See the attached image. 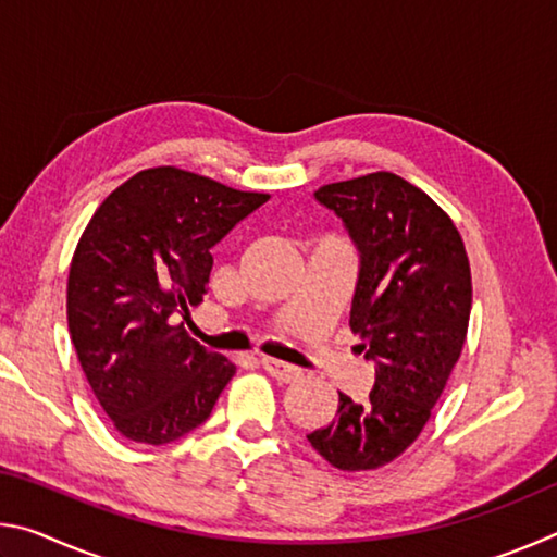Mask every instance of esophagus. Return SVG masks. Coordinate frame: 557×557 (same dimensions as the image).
<instances>
[{"label":"esophagus","instance_id":"esophagus-1","mask_svg":"<svg viewBox=\"0 0 557 557\" xmlns=\"http://www.w3.org/2000/svg\"><path fill=\"white\" fill-rule=\"evenodd\" d=\"M262 369H265L272 379L280 383H295L301 379V371L297 369V366L282 363V361H277V358H262Z\"/></svg>","mask_w":557,"mask_h":557}]
</instances>
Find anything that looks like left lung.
I'll list each match as a JSON object with an SVG mask.
<instances>
[{
    "instance_id": "left-lung-1",
    "label": "left lung",
    "mask_w": 557,
    "mask_h": 557,
    "mask_svg": "<svg viewBox=\"0 0 557 557\" xmlns=\"http://www.w3.org/2000/svg\"><path fill=\"white\" fill-rule=\"evenodd\" d=\"M314 199L344 221L361 258L348 326L375 361V385L366 403L338 393L332 425L307 440L332 467L369 471L420 437L459 361L469 258L449 215L398 174L326 184Z\"/></svg>"
}]
</instances>
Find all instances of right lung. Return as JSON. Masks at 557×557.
I'll use <instances>...</instances> for the list:
<instances>
[{"mask_svg": "<svg viewBox=\"0 0 557 557\" xmlns=\"http://www.w3.org/2000/svg\"><path fill=\"white\" fill-rule=\"evenodd\" d=\"M270 199L176 166L127 178L92 213L69 272V332L122 437L166 445L209 420L235 366L186 334L211 248Z\"/></svg>", "mask_w": 557, "mask_h": 557, "instance_id": "obj_1", "label": "right lung"}]
</instances>
